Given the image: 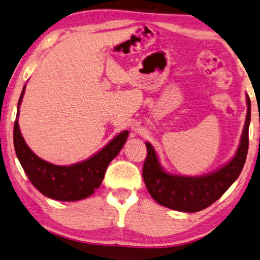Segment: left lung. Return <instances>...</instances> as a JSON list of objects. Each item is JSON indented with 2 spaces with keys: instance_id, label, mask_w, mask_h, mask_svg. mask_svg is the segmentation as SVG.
<instances>
[{
  "instance_id": "8db88e82",
  "label": "left lung",
  "mask_w": 260,
  "mask_h": 260,
  "mask_svg": "<svg viewBox=\"0 0 260 260\" xmlns=\"http://www.w3.org/2000/svg\"><path fill=\"white\" fill-rule=\"evenodd\" d=\"M246 121L236 156L226 165L212 174L201 177L168 174L160 168L153 146L150 143H145L148 155L143 165V179L149 193L158 204L177 211H201L219 199L238 178L249 150L251 102L249 96H246Z\"/></svg>"
}]
</instances>
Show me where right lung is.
Listing matches in <instances>:
<instances>
[{
	"label": "right lung",
	"mask_w": 260,
	"mask_h": 260,
	"mask_svg": "<svg viewBox=\"0 0 260 260\" xmlns=\"http://www.w3.org/2000/svg\"><path fill=\"white\" fill-rule=\"evenodd\" d=\"M24 89L25 86L18 100V108ZM18 112L20 110H17V117ZM17 117L14 124V146L18 160L32 185L42 194L56 201H81L95 192L102 184L109 163L118 155L129 136V131H123L89 159L70 167H59L41 159L28 148L21 135Z\"/></svg>",
	"instance_id": "right-lung-1"
}]
</instances>
